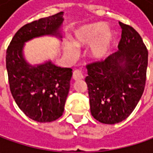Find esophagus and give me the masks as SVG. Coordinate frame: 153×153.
Masks as SVG:
<instances>
[{
	"label": "esophagus",
	"mask_w": 153,
	"mask_h": 153,
	"mask_svg": "<svg viewBox=\"0 0 153 153\" xmlns=\"http://www.w3.org/2000/svg\"><path fill=\"white\" fill-rule=\"evenodd\" d=\"M83 78V75L82 73V71L79 70H76L73 72V79L75 81H78Z\"/></svg>",
	"instance_id": "obj_1"
}]
</instances>
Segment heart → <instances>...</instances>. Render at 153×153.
<instances>
[{"mask_svg": "<svg viewBox=\"0 0 153 153\" xmlns=\"http://www.w3.org/2000/svg\"><path fill=\"white\" fill-rule=\"evenodd\" d=\"M108 25L104 22H96L78 27L74 30L73 42H65L64 48L71 58L77 55L76 48L90 46L89 57L94 61H101L108 55L116 41L113 31L107 30Z\"/></svg>", "mask_w": 153, "mask_h": 153, "instance_id": "b5f03b06", "label": "heart"}]
</instances>
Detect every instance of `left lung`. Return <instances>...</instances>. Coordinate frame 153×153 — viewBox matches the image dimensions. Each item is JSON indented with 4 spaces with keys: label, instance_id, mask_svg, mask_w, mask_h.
Instances as JSON below:
<instances>
[{
    "label": "left lung",
    "instance_id": "1",
    "mask_svg": "<svg viewBox=\"0 0 153 153\" xmlns=\"http://www.w3.org/2000/svg\"><path fill=\"white\" fill-rule=\"evenodd\" d=\"M118 51L104 61L87 65L92 116L105 124L120 123L132 113L144 92L148 52L133 27L119 22Z\"/></svg>",
    "mask_w": 153,
    "mask_h": 153
}]
</instances>
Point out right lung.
<instances>
[{
    "instance_id": "obj_1",
    "label": "right lung",
    "mask_w": 153,
    "mask_h": 153,
    "mask_svg": "<svg viewBox=\"0 0 153 153\" xmlns=\"http://www.w3.org/2000/svg\"><path fill=\"white\" fill-rule=\"evenodd\" d=\"M64 13L27 24L17 31L7 50L6 66L12 95L28 117L39 123L60 117L66 101L72 70L55 65L51 60L30 65L25 58V42L51 36L61 41Z\"/></svg>"
}]
</instances>
